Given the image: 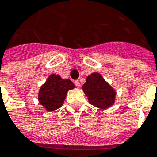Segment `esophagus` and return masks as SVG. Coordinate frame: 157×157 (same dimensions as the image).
I'll return each instance as SVG.
<instances>
[{"mask_svg":"<svg viewBox=\"0 0 157 157\" xmlns=\"http://www.w3.org/2000/svg\"><path fill=\"white\" fill-rule=\"evenodd\" d=\"M75 86H76V87H80V82H79V81H78V80H75Z\"/></svg>","mask_w":157,"mask_h":157,"instance_id":"1","label":"esophagus"}]
</instances>
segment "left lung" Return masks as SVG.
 I'll return each instance as SVG.
<instances>
[{
	"label": "left lung",
	"mask_w": 157,
	"mask_h": 157,
	"mask_svg": "<svg viewBox=\"0 0 157 157\" xmlns=\"http://www.w3.org/2000/svg\"><path fill=\"white\" fill-rule=\"evenodd\" d=\"M82 89L87 97L90 104L101 110H105L115 103V90L99 73H92L87 76Z\"/></svg>",
	"instance_id": "1"
}]
</instances>
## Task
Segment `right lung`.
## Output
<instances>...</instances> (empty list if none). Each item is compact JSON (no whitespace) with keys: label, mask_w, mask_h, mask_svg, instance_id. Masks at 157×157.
Instances as JSON below:
<instances>
[{"label":"right lung","mask_w":157,"mask_h":157,"mask_svg":"<svg viewBox=\"0 0 157 157\" xmlns=\"http://www.w3.org/2000/svg\"><path fill=\"white\" fill-rule=\"evenodd\" d=\"M75 84L70 79H63L58 75H51L38 92V101L47 111L61 107L69 90L74 89Z\"/></svg>","instance_id":"obj_1"}]
</instances>
